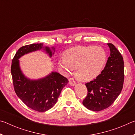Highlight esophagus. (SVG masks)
<instances>
[{"label": "esophagus", "instance_id": "obj_1", "mask_svg": "<svg viewBox=\"0 0 135 135\" xmlns=\"http://www.w3.org/2000/svg\"><path fill=\"white\" fill-rule=\"evenodd\" d=\"M69 83H70V84L71 86H74L76 84V82L75 81V80L74 79H70V81H69Z\"/></svg>", "mask_w": 135, "mask_h": 135}]
</instances>
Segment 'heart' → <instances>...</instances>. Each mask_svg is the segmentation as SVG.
<instances>
[{"label": "heart", "instance_id": "b5f03b06", "mask_svg": "<svg viewBox=\"0 0 135 135\" xmlns=\"http://www.w3.org/2000/svg\"><path fill=\"white\" fill-rule=\"evenodd\" d=\"M107 54L100 47L76 46L65 51L58 64L64 73L76 68V76L81 81H89L96 78L104 67Z\"/></svg>", "mask_w": 135, "mask_h": 135}]
</instances>
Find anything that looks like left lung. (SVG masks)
<instances>
[{
  "mask_svg": "<svg viewBox=\"0 0 135 135\" xmlns=\"http://www.w3.org/2000/svg\"><path fill=\"white\" fill-rule=\"evenodd\" d=\"M110 50L105 67L93 80L86 83L88 94L83 105L89 110L99 111L114 103L120 94L124 83V61L117 49L108 43Z\"/></svg>",
  "mask_w": 135,
  "mask_h": 135,
  "instance_id": "left-lung-1",
  "label": "left lung"
}]
</instances>
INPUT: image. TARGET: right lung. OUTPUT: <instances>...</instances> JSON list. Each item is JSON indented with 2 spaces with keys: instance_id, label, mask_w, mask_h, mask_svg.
Returning <instances> with one entry per match:
<instances>
[{
  "instance_id": "1",
  "label": "right lung",
  "mask_w": 135,
  "mask_h": 135,
  "mask_svg": "<svg viewBox=\"0 0 135 135\" xmlns=\"http://www.w3.org/2000/svg\"><path fill=\"white\" fill-rule=\"evenodd\" d=\"M43 45L34 43L20 47L12 59L11 69L16 94L27 107L38 112L52 108L68 82L66 77L56 72H52L44 78L36 80L27 79L22 74L18 59L24 55L42 49H44L50 57L54 54L49 47L43 46ZM52 49L55 51L54 47Z\"/></svg>"
}]
</instances>
